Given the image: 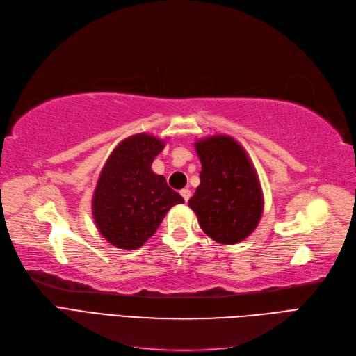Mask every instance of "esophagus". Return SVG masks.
Segmentation results:
<instances>
[{
  "instance_id": "obj_1",
  "label": "esophagus",
  "mask_w": 356,
  "mask_h": 356,
  "mask_svg": "<svg viewBox=\"0 0 356 356\" xmlns=\"http://www.w3.org/2000/svg\"><path fill=\"white\" fill-rule=\"evenodd\" d=\"M179 193H181V195L184 197V200L188 202V199L191 197V191L188 188H182Z\"/></svg>"
}]
</instances>
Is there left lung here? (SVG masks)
<instances>
[{
	"mask_svg": "<svg viewBox=\"0 0 356 356\" xmlns=\"http://www.w3.org/2000/svg\"><path fill=\"white\" fill-rule=\"evenodd\" d=\"M194 145L202 172L188 206L212 240L240 243L254 231L264 212L261 182L250 159L228 136L206 137Z\"/></svg>",
	"mask_w": 356,
	"mask_h": 356,
	"instance_id": "8db88e82",
	"label": "left lung"
}]
</instances>
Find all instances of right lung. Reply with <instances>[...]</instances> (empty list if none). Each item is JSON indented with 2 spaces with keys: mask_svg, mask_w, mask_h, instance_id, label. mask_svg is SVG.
Returning a JSON list of instances; mask_svg holds the SVG:
<instances>
[{
  "mask_svg": "<svg viewBox=\"0 0 356 356\" xmlns=\"http://www.w3.org/2000/svg\"><path fill=\"white\" fill-rule=\"evenodd\" d=\"M165 141L136 134L108 156L92 195V218L100 234L125 250L141 248L170 207L184 203L163 175L152 170Z\"/></svg>",
  "mask_w": 356,
  "mask_h": 356,
  "instance_id": "1",
  "label": "right lung"
}]
</instances>
